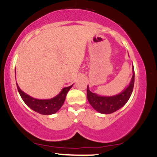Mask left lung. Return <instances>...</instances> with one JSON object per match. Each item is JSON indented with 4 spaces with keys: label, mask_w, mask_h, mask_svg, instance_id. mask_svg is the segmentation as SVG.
<instances>
[{
    "label": "left lung",
    "mask_w": 157,
    "mask_h": 157,
    "mask_svg": "<svg viewBox=\"0 0 157 157\" xmlns=\"http://www.w3.org/2000/svg\"><path fill=\"white\" fill-rule=\"evenodd\" d=\"M134 83L135 71L133 68V75L130 84L121 93L110 97L99 96L97 94L92 92L89 86H87V98L91 106L98 112L105 114L112 113L126 105L132 93Z\"/></svg>",
    "instance_id": "1"
}]
</instances>
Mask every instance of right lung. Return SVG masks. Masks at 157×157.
<instances>
[{
	"instance_id": "right-lung-1",
	"label": "right lung",
	"mask_w": 157,
	"mask_h": 157,
	"mask_svg": "<svg viewBox=\"0 0 157 157\" xmlns=\"http://www.w3.org/2000/svg\"><path fill=\"white\" fill-rule=\"evenodd\" d=\"M16 86H17L18 91L19 92L21 98H22L25 103L29 108L34 111L40 113V114L50 115L56 113L58 110L61 108V107L64 104V101H65L67 92L69 91V90L71 88L73 85L64 88L60 93L56 97H54L53 98L47 100L36 99V98H32V97L29 96V95L23 92L19 89L17 83H16Z\"/></svg>"
}]
</instances>
